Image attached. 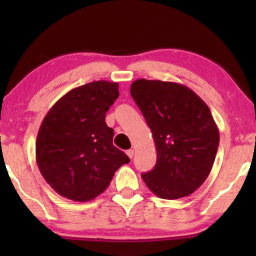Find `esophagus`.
<instances>
[{
	"instance_id": "obj_1",
	"label": "esophagus",
	"mask_w": 256,
	"mask_h": 256,
	"mask_svg": "<svg viewBox=\"0 0 256 256\" xmlns=\"http://www.w3.org/2000/svg\"><path fill=\"white\" fill-rule=\"evenodd\" d=\"M127 152V155H128L129 158H132V157H134V150H132V149L127 150V152Z\"/></svg>"
}]
</instances>
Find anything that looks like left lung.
<instances>
[{
  "label": "left lung",
  "instance_id": "1",
  "mask_svg": "<svg viewBox=\"0 0 256 256\" xmlns=\"http://www.w3.org/2000/svg\"><path fill=\"white\" fill-rule=\"evenodd\" d=\"M130 94L157 150L155 168L142 174V180L163 199L194 194L211 172L219 146V129L208 104L188 87L172 82L138 79Z\"/></svg>",
  "mask_w": 256,
  "mask_h": 256
}]
</instances>
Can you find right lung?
Returning a JSON list of instances; mask_svg holds the SVG:
<instances>
[{
	"mask_svg": "<svg viewBox=\"0 0 256 256\" xmlns=\"http://www.w3.org/2000/svg\"><path fill=\"white\" fill-rule=\"evenodd\" d=\"M118 98V82L99 80L71 90L45 115L36 140L37 166L62 197L92 200L129 163L113 146L114 130L104 122Z\"/></svg>",
	"mask_w": 256,
	"mask_h": 256,
	"instance_id": "obj_1",
	"label": "right lung"
}]
</instances>
